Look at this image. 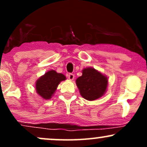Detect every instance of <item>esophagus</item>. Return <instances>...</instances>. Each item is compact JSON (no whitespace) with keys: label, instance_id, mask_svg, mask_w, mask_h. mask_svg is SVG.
<instances>
[{"label":"esophagus","instance_id":"34e87169","mask_svg":"<svg viewBox=\"0 0 147 147\" xmlns=\"http://www.w3.org/2000/svg\"><path fill=\"white\" fill-rule=\"evenodd\" d=\"M68 79H70V80H73L74 78H75V75L72 73H70L68 75Z\"/></svg>","mask_w":147,"mask_h":147}]
</instances>
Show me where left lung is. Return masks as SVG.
<instances>
[{"mask_svg": "<svg viewBox=\"0 0 147 147\" xmlns=\"http://www.w3.org/2000/svg\"><path fill=\"white\" fill-rule=\"evenodd\" d=\"M76 84L84 99L93 101L106 92L108 79L95 68H86L82 70V75L77 79Z\"/></svg>", "mask_w": 147, "mask_h": 147, "instance_id": "obj_1", "label": "left lung"}]
</instances>
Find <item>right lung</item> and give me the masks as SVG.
I'll return each instance as SVG.
<instances>
[{
	"label": "right lung",
	"instance_id": "obj_1",
	"mask_svg": "<svg viewBox=\"0 0 147 147\" xmlns=\"http://www.w3.org/2000/svg\"><path fill=\"white\" fill-rule=\"evenodd\" d=\"M65 75L61 73H57L55 70H52L47 72L41 76L36 82V90L37 93L42 98L49 99L54 95L57 88L61 81L65 80Z\"/></svg>",
	"mask_w": 147,
	"mask_h": 147
}]
</instances>
